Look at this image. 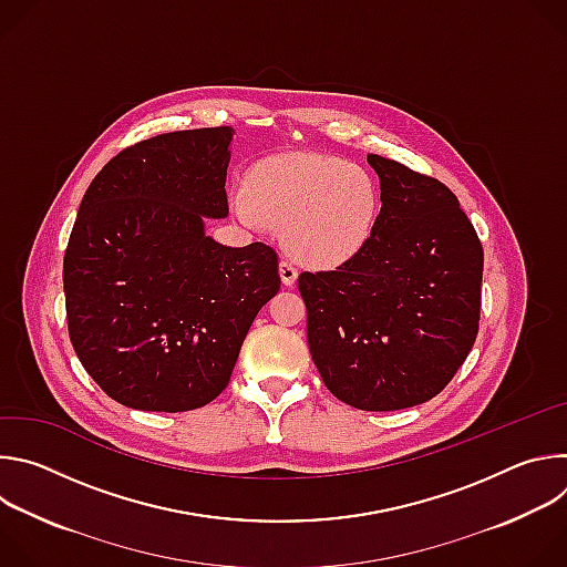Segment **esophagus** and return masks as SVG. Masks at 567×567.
<instances>
[{
    "instance_id": "1",
    "label": "esophagus",
    "mask_w": 567,
    "mask_h": 567,
    "mask_svg": "<svg viewBox=\"0 0 567 567\" xmlns=\"http://www.w3.org/2000/svg\"><path fill=\"white\" fill-rule=\"evenodd\" d=\"M280 278H282V282H285L287 287H291V285L296 282L298 269H296V265H293L291 260H280Z\"/></svg>"
}]
</instances>
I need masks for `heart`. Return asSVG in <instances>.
<instances>
[{
  "instance_id": "b5f03b06",
  "label": "heart",
  "mask_w": 567,
  "mask_h": 567,
  "mask_svg": "<svg viewBox=\"0 0 567 567\" xmlns=\"http://www.w3.org/2000/svg\"><path fill=\"white\" fill-rule=\"evenodd\" d=\"M235 215L258 226H282L285 247L316 267L357 256L370 239L381 208L374 175L339 156L289 152L269 156L249 173L247 193L230 197Z\"/></svg>"
}]
</instances>
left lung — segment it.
Wrapping results in <instances>:
<instances>
[{
	"mask_svg": "<svg viewBox=\"0 0 567 567\" xmlns=\"http://www.w3.org/2000/svg\"><path fill=\"white\" fill-rule=\"evenodd\" d=\"M381 213L334 271H302L307 343L322 383L359 411H401L440 394L480 326V237L435 177L370 154Z\"/></svg>",
	"mask_w": 567,
	"mask_h": 567,
	"instance_id": "1",
	"label": "left lung"
}]
</instances>
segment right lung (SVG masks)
Here are the masks:
<instances>
[{
  "mask_svg": "<svg viewBox=\"0 0 567 567\" xmlns=\"http://www.w3.org/2000/svg\"><path fill=\"white\" fill-rule=\"evenodd\" d=\"M233 130L158 134L94 177L64 251L71 346L107 396L184 413L230 381L254 318L280 289L265 241L228 249L204 235L224 217Z\"/></svg>",
  "mask_w": 567,
  "mask_h": 567,
  "instance_id": "right-lung-1",
  "label": "right lung"
}]
</instances>
